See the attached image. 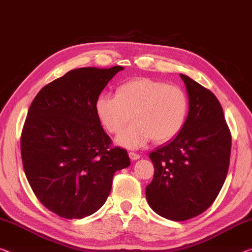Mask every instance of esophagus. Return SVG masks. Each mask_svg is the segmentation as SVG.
Segmentation results:
<instances>
[{"instance_id":"obj_1","label":"esophagus","mask_w":252,"mask_h":252,"mask_svg":"<svg viewBox=\"0 0 252 252\" xmlns=\"http://www.w3.org/2000/svg\"><path fill=\"white\" fill-rule=\"evenodd\" d=\"M128 156L130 158V160H133V161H136V160H138L139 158H141L137 153H135V152H129Z\"/></svg>"}]
</instances>
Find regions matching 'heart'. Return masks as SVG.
Wrapping results in <instances>:
<instances>
[{"mask_svg": "<svg viewBox=\"0 0 252 252\" xmlns=\"http://www.w3.org/2000/svg\"><path fill=\"white\" fill-rule=\"evenodd\" d=\"M95 114L101 125L111 134H119L131 118L129 126L117 138L128 149H139L150 141L164 143L175 138L186 123L188 98L175 84L151 79L127 81L116 89V94L100 95Z\"/></svg>", "mask_w": 252, "mask_h": 252, "instance_id": "obj_1", "label": "heart"}]
</instances>
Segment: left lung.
<instances>
[{
	"instance_id": "1",
	"label": "left lung",
	"mask_w": 252,
	"mask_h": 252,
	"mask_svg": "<svg viewBox=\"0 0 252 252\" xmlns=\"http://www.w3.org/2000/svg\"><path fill=\"white\" fill-rule=\"evenodd\" d=\"M188 94V116L180 133L150 153L154 177L146 200L162 218L186 220L214 202L230 164L231 134L216 96L180 74Z\"/></svg>"
}]
</instances>
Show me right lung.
Returning a JSON list of instances; mask_svg holds the SVG:
<instances>
[{
    "instance_id": "obj_1",
    "label": "right lung",
    "mask_w": 252,
    "mask_h": 252,
    "mask_svg": "<svg viewBox=\"0 0 252 252\" xmlns=\"http://www.w3.org/2000/svg\"><path fill=\"white\" fill-rule=\"evenodd\" d=\"M123 69H72L30 104L21 134L23 169L37 198L61 218L95 213L109 196L115 172L130 164L126 150L111 148L95 114L96 99Z\"/></svg>"
}]
</instances>
